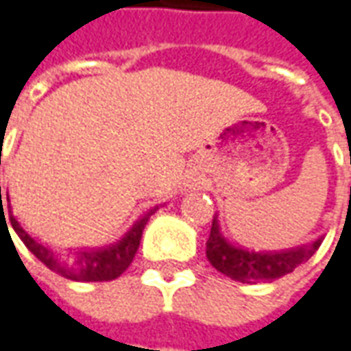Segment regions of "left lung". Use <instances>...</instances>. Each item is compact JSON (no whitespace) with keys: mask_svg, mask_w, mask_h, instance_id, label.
<instances>
[{"mask_svg":"<svg viewBox=\"0 0 351 351\" xmlns=\"http://www.w3.org/2000/svg\"><path fill=\"white\" fill-rule=\"evenodd\" d=\"M322 239L285 252H247L221 236L218 216H214L210 237L206 241V257L212 267L234 281L267 282L293 273L298 265L313 257Z\"/></svg>","mask_w":351,"mask_h":351,"instance_id":"obj_1","label":"left lung"}]
</instances>
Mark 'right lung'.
<instances>
[{
    "instance_id": "add662e5",
    "label": "right lung",
    "mask_w": 351,
    "mask_h": 351,
    "mask_svg": "<svg viewBox=\"0 0 351 351\" xmlns=\"http://www.w3.org/2000/svg\"><path fill=\"white\" fill-rule=\"evenodd\" d=\"M0 204H1V186H0ZM8 206H9V194H8ZM3 208V204H1ZM11 208V206H9ZM157 208L149 210L143 218L133 223L130 232L121 237L119 241H115L112 245L106 247H98V250H78L74 252V255L70 257H60L58 253L54 252L53 247L40 243L38 239L31 237L23 230V226L17 221V218L9 216L11 226L15 230V234L21 237L27 250L37 257L40 263L49 267L51 271L66 277L70 281H82V282H99V281H112L117 279L128 267L131 265L135 253L139 250V241L143 236L149 216L155 212ZM5 218V216H3Z\"/></svg>"
}]
</instances>
